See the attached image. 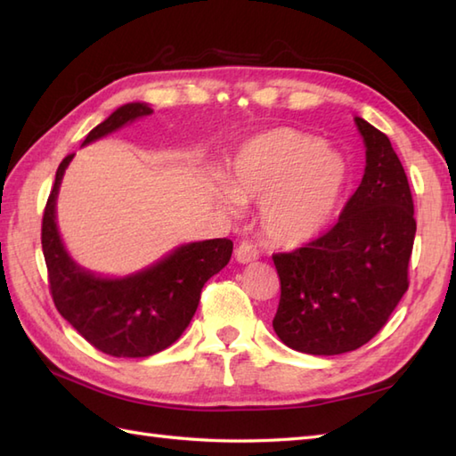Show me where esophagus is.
Returning <instances> with one entry per match:
<instances>
[{
    "instance_id": "1",
    "label": "esophagus",
    "mask_w": 456,
    "mask_h": 456,
    "mask_svg": "<svg viewBox=\"0 0 456 456\" xmlns=\"http://www.w3.org/2000/svg\"><path fill=\"white\" fill-rule=\"evenodd\" d=\"M235 258L239 260L240 265L245 263H253V260L258 258V250L253 243H248V240H243V243H239V247L235 248Z\"/></svg>"
}]
</instances>
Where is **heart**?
Listing matches in <instances>:
<instances>
[{
	"label": "heart",
	"mask_w": 456,
	"mask_h": 456,
	"mask_svg": "<svg viewBox=\"0 0 456 456\" xmlns=\"http://www.w3.org/2000/svg\"><path fill=\"white\" fill-rule=\"evenodd\" d=\"M345 162L314 134L274 127L240 147L219 193L225 208L260 201V225L278 247H299L331 221L345 186Z\"/></svg>",
	"instance_id": "1"
}]
</instances>
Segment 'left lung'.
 Returning a JSON list of instances; mask_svg holds the SVG:
<instances>
[{
  "mask_svg": "<svg viewBox=\"0 0 456 456\" xmlns=\"http://www.w3.org/2000/svg\"><path fill=\"white\" fill-rule=\"evenodd\" d=\"M366 147L361 186L335 225L292 253L273 255L280 341L307 354H343L366 345L408 292L415 239L408 176L390 139L354 118Z\"/></svg>",
  "mask_w": 456,
  "mask_h": 456,
  "instance_id": "1",
  "label": "left lung"
}]
</instances>
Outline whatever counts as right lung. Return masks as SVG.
<instances>
[{
	"label": "right lung",
	"instance_id": "obj_1",
	"mask_svg": "<svg viewBox=\"0 0 456 456\" xmlns=\"http://www.w3.org/2000/svg\"><path fill=\"white\" fill-rule=\"evenodd\" d=\"M152 110L127 103L92 129L84 144L98 141ZM74 154L61 162L46 200L41 243L53 302L68 323L98 351L118 358L160 353L186 331L200 304L203 284L225 268L233 243L209 239L182 245L157 265L125 278H102L70 258L56 227V196Z\"/></svg>",
	"mask_w": 456,
	"mask_h": 456
}]
</instances>
